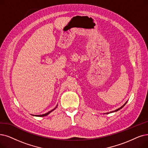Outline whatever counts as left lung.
<instances>
[{
	"label": "left lung",
	"instance_id": "left-lung-1",
	"mask_svg": "<svg viewBox=\"0 0 148 148\" xmlns=\"http://www.w3.org/2000/svg\"><path fill=\"white\" fill-rule=\"evenodd\" d=\"M127 101L125 103V104H124L122 106H121V107H120V108H119V109H116V110H114V111H111V112H107V113H104V114H110V113H112V112H117V111H119V110H120L121 109H122L123 107H124V106H125V104L127 103Z\"/></svg>",
	"mask_w": 148,
	"mask_h": 148
}]
</instances>
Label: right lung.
<instances>
[{"label": "right lung", "mask_w": 148, "mask_h": 148, "mask_svg": "<svg viewBox=\"0 0 148 148\" xmlns=\"http://www.w3.org/2000/svg\"><path fill=\"white\" fill-rule=\"evenodd\" d=\"M57 107H58V104H57V106H56V108H55L51 110L50 111L48 112H47V113H45V114H42V115H33V116H47V115H48L50 113H51V112L52 111H53V110H55Z\"/></svg>", "instance_id": "right-lung-1"}]
</instances>
